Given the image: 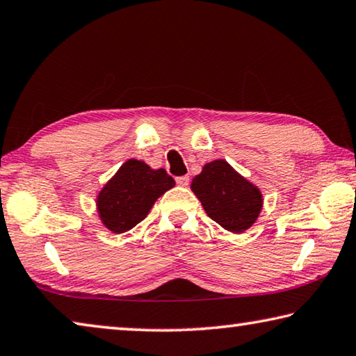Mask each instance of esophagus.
<instances>
[{
    "mask_svg": "<svg viewBox=\"0 0 356 356\" xmlns=\"http://www.w3.org/2000/svg\"><path fill=\"white\" fill-rule=\"evenodd\" d=\"M177 184L181 186V188H188V186H189V177H188V175H184V177H178L177 178Z\"/></svg>",
    "mask_w": 356,
    "mask_h": 356,
    "instance_id": "1",
    "label": "esophagus"
}]
</instances>
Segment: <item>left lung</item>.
I'll use <instances>...</instances> for the list:
<instances>
[{"label":"left lung","instance_id":"8db88e82","mask_svg":"<svg viewBox=\"0 0 356 356\" xmlns=\"http://www.w3.org/2000/svg\"><path fill=\"white\" fill-rule=\"evenodd\" d=\"M191 189L213 220L232 233L254 225L264 207L260 189L238 173L229 162L216 159L203 165Z\"/></svg>","mask_w":356,"mask_h":356}]
</instances>
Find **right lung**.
Here are the masks:
<instances>
[{"mask_svg":"<svg viewBox=\"0 0 356 356\" xmlns=\"http://www.w3.org/2000/svg\"><path fill=\"white\" fill-rule=\"evenodd\" d=\"M175 186L164 168H151L129 159L104 184L96 197L101 222L113 233H124L147 218L154 202Z\"/></svg>","mask_w":356,"mask_h":356,"instance_id":"1","label":"right lung"}]
</instances>
